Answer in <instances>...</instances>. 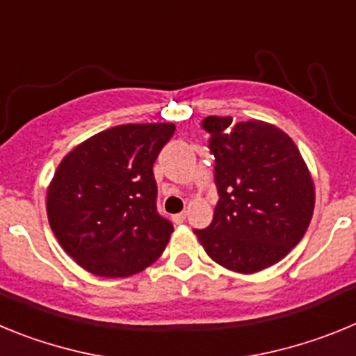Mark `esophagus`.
<instances>
[{"instance_id":"1","label":"esophagus","mask_w":356,"mask_h":356,"mask_svg":"<svg viewBox=\"0 0 356 356\" xmlns=\"http://www.w3.org/2000/svg\"><path fill=\"white\" fill-rule=\"evenodd\" d=\"M185 219H187V213H185V212H181V213H176V216L172 217V221H175V222H178V225H180V222H184Z\"/></svg>"}]
</instances>
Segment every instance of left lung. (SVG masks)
<instances>
[{
    "mask_svg": "<svg viewBox=\"0 0 356 356\" xmlns=\"http://www.w3.org/2000/svg\"><path fill=\"white\" fill-rule=\"evenodd\" d=\"M217 205L194 229L210 259L235 273L262 271L303 238L314 212V184L300 149L280 128L210 115Z\"/></svg>",
    "mask_w": 356,
    "mask_h": 356,
    "instance_id": "8db88e82",
    "label": "left lung"
}]
</instances>
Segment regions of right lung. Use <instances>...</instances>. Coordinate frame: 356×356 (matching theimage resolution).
<instances>
[{
	"label": "right lung",
	"instance_id": "right-lung-1",
	"mask_svg": "<svg viewBox=\"0 0 356 356\" xmlns=\"http://www.w3.org/2000/svg\"><path fill=\"white\" fill-rule=\"evenodd\" d=\"M171 122L121 124L65 156L48 188V219L71 259L105 278L143 271L168 246L172 222L156 210L153 163Z\"/></svg>",
	"mask_w": 356,
	"mask_h": 356
}]
</instances>
